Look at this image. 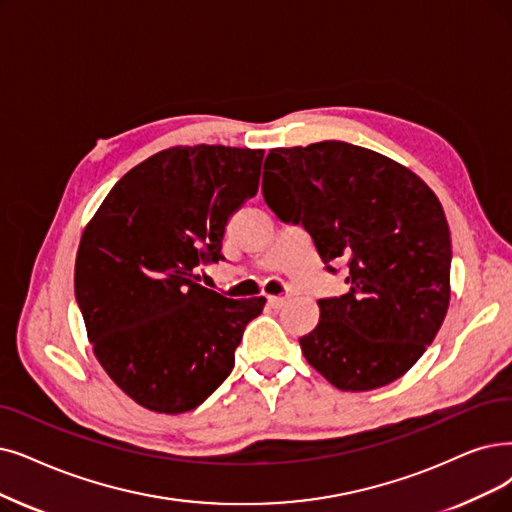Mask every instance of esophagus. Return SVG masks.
<instances>
[{"label": "esophagus", "instance_id": "1", "mask_svg": "<svg viewBox=\"0 0 512 512\" xmlns=\"http://www.w3.org/2000/svg\"><path fill=\"white\" fill-rule=\"evenodd\" d=\"M285 302H288V298L285 296H269V304L273 306V309H281Z\"/></svg>", "mask_w": 512, "mask_h": 512}]
</instances>
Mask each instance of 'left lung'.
<instances>
[{"label":"left lung","mask_w":512,"mask_h":512,"mask_svg":"<svg viewBox=\"0 0 512 512\" xmlns=\"http://www.w3.org/2000/svg\"><path fill=\"white\" fill-rule=\"evenodd\" d=\"M264 174L277 178L262 187L277 218L302 224L327 271L349 267V292L317 300L306 361L340 391L401 378L449 306L452 239L437 195L401 163L340 140L273 149Z\"/></svg>","instance_id":"obj_1"}]
</instances>
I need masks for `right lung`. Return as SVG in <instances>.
<instances>
[{"label": "right lung", "mask_w": 512, "mask_h": 512, "mask_svg": "<svg viewBox=\"0 0 512 512\" xmlns=\"http://www.w3.org/2000/svg\"><path fill=\"white\" fill-rule=\"evenodd\" d=\"M262 149L172 147L138 163L100 203L75 258V300L109 378L159 414L195 410L227 380L264 300L197 283L224 260L229 218L258 193Z\"/></svg>", "instance_id": "add662e5"}]
</instances>
